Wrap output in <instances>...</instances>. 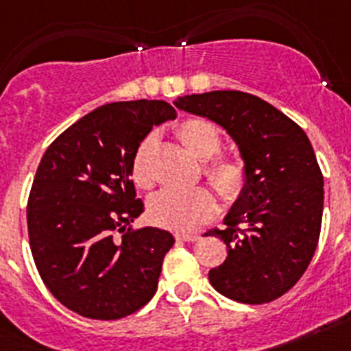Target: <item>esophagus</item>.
<instances>
[{"label": "esophagus", "mask_w": 351, "mask_h": 351, "mask_svg": "<svg viewBox=\"0 0 351 351\" xmlns=\"http://www.w3.org/2000/svg\"><path fill=\"white\" fill-rule=\"evenodd\" d=\"M198 237H200V235L190 234V232H176V239H178V241H184V243H193Z\"/></svg>", "instance_id": "obj_1"}]
</instances>
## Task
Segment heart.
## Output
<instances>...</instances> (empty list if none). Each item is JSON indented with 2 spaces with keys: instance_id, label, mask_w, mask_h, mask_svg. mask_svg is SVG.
I'll use <instances>...</instances> for the list:
<instances>
[{
  "instance_id": "heart-1",
  "label": "heart",
  "mask_w": 351,
  "mask_h": 351,
  "mask_svg": "<svg viewBox=\"0 0 351 351\" xmlns=\"http://www.w3.org/2000/svg\"><path fill=\"white\" fill-rule=\"evenodd\" d=\"M178 137L188 151L198 160L206 161L204 173L210 184L226 198H235L246 184V165L239 158H213L221 147L218 128L207 119L190 117L178 126ZM156 135L149 133L135 149L132 160L133 181L141 188H149L154 182L153 151ZM210 161L207 162L206 160ZM216 198L207 188L193 190H161L149 202V218L156 225L170 230L186 232L197 228L216 214Z\"/></svg>"
}]
</instances>
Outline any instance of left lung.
Listing matches in <instances>:
<instances>
[{"label":"left lung","mask_w":351,"mask_h":351,"mask_svg":"<svg viewBox=\"0 0 351 351\" xmlns=\"http://www.w3.org/2000/svg\"><path fill=\"white\" fill-rule=\"evenodd\" d=\"M173 105L221 126L246 165V184L225 228L206 234L221 239L228 253L209 271L210 285L237 302L278 299L306 272L320 237L324 178L308 135L247 93L186 95Z\"/></svg>","instance_id":"left-lung-1"}]
</instances>
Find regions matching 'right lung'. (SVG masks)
<instances>
[{
  "mask_svg": "<svg viewBox=\"0 0 351 351\" xmlns=\"http://www.w3.org/2000/svg\"><path fill=\"white\" fill-rule=\"evenodd\" d=\"M176 117L161 100L101 105L43 154L27 200L31 253L45 287L70 311L117 320L156 293L176 239L156 226L126 228L144 213L132 160L153 126Z\"/></svg>",
  "mask_w": 351,
  "mask_h": 351,
  "instance_id": "add662e5",
  "label": "right lung"
}]
</instances>
